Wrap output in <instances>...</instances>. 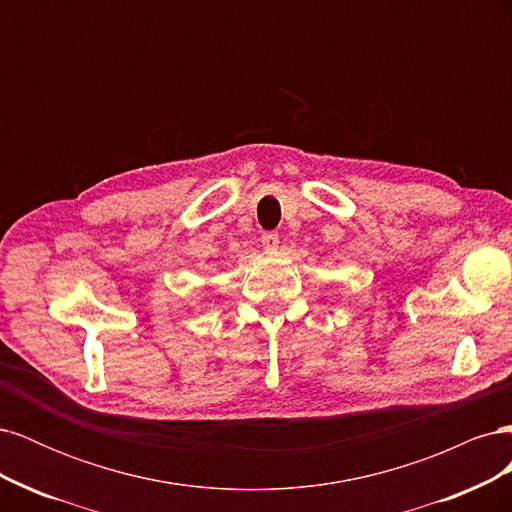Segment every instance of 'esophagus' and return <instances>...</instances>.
Here are the masks:
<instances>
[{
  "mask_svg": "<svg viewBox=\"0 0 512 512\" xmlns=\"http://www.w3.org/2000/svg\"><path fill=\"white\" fill-rule=\"evenodd\" d=\"M262 245H265V250H275L277 243H280V235L277 232H265V235L260 237Z\"/></svg>",
  "mask_w": 512,
  "mask_h": 512,
  "instance_id": "obj_1",
  "label": "esophagus"
}]
</instances>
